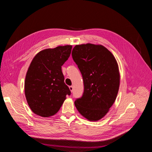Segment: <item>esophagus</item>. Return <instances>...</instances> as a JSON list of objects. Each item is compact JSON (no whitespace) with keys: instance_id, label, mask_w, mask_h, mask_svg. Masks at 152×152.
<instances>
[{"instance_id":"34e87169","label":"esophagus","mask_w":152,"mask_h":152,"mask_svg":"<svg viewBox=\"0 0 152 152\" xmlns=\"http://www.w3.org/2000/svg\"><path fill=\"white\" fill-rule=\"evenodd\" d=\"M69 89H70V91H71V92H72V91H73V86H69Z\"/></svg>"}]
</instances>
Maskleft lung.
I'll return each mask as SVG.
<instances>
[{"mask_svg": "<svg viewBox=\"0 0 152 152\" xmlns=\"http://www.w3.org/2000/svg\"><path fill=\"white\" fill-rule=\"evenodd\" d=\"M72 54L84 87L83 95L75 100V107L87 120L98 121L107 115L116 99L120 86L118 63L102 45H76Z\"/></svg>", "mask_w": 152, "mask_h": 152, "instance_id": "1", "label": "left lung"}]
</instances>
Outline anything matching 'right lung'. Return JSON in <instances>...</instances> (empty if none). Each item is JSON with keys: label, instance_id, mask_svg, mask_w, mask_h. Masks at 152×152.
Returning a JSON list of instances; mask_svg holds the SVG:
<instances>
[{"label": "right lung", "instance_id": "right-lung-1", "mask_svg": "<svg viewBox=\"0 0 152 152\" xmlns=\"http://www.w3.org/2000/svg\"><path fill=\"white\" fill-rule=\"evenodd\" d=\"M72 45L45 49L30 63L25 81V97L31 111L49 117L60 109L71 92L65 84L61 66L71 54Z\"/></svg>", "mask_w": 152, "mask_h": 152}]
</instances>
